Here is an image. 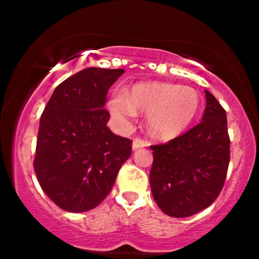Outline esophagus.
<instances>
[{
  "instance_id": "obj_1",
  "label": "esophagus",
  "mask_w": 259,
  "mask_h": 259,
  "mask_svg": "<svg viewBox=\"0 0 259 259\" xmlns=\"http://www.w3.org/2000/svg\"><path fill=\"white\" fill-rule=\"evenodd\" d=\"M146 146H147L146 141H144V140H141L139 138L134 139V141H133V150L134 151L139 150V148H142V147H146Z\"/></svg>"
}]
</instances>
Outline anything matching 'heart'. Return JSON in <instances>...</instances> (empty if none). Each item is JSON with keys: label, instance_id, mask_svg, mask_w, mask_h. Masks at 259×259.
<instances>
[{"label": "heart", "instance_id": "obj_1", "mask_svg": "<svg viewBox=\"0 0 259 259\" xmlns=\"http://www.w3.org/2000/svg\"><path fill=\"white\" fill-rule=\"evenodd\" d=\"M200 95L189 86L174 84H138L127 92L115 91L108 102L113 117L126 121L136 111L147 113L151 135L173 139L191 124L200 109Z\"/></svg>", "mask_w": 259, "mask_h": 259}]
</instances>
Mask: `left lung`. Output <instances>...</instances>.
Listing matches in <instances>:
<instances>
[{"mask_svg": "<svg viewBox=\"0 0 259 259\" xmlns=\"http://www.w3.org/2000/svg\"><path fill=\"white\" fill-rule=\"evenodd\" d=\"M200 124L167 142L151 146L150 185L165 214L185 218L209 207L221 194L230 160L227 112L210 92Z\"/></svg>", "mask_w": 259, "mask_h": 259, "instance_id": "1", "label": "left lung"}]
</instances>
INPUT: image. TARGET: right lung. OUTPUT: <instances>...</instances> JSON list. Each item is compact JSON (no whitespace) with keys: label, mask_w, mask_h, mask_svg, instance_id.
<instances>
[{"label":"right lung","mask_w":259,"mask_h":259,"mask_svg":"<svg viewBox=\"0 0 259 259\" xmlns=\"http://www.w3.org/2000/svg\"><path fill=\"white\" fill-rule=\"evenodd\" d=\"M124 69L91 67L53 91L38 127L34 169L41 189L59 208L81 213L97 207L132 154V140L107 127V92Z\"/></svg>","instance_id":"1"}]
</instances>
